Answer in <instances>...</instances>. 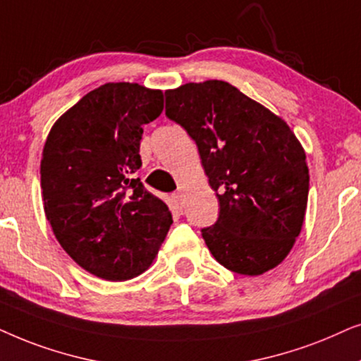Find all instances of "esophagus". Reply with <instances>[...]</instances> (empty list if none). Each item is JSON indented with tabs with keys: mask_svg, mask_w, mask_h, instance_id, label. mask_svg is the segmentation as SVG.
<instances>
[{
	"mask_svg": "<svg viewBox=\"0 0 361 361\" xmlns=\"http://www.w3.org/2000/svg\"><path fill=\"white\" fill-rule=\"evenodd\" d=\"M173 200H175V201H176V203H178V204H180V206H183V200H185V195H183V193H181V191H178V193H175V195H173Z\"/></svg>",
	"mask_w": 361,
	"mask_h": 361,
	"instance_id": "esophagus-1",
	"label": "esophagus"
}]
</instances>
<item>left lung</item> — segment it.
Instances as JSON below:
<instances>
[{"instance_id":"obj_1","label":"left lung","mask_w":361,"mask_h":361,"mask_svg":"<svg viewBox=\"0 0 361 361\" xmlns=\"http://www.w3.org/2000/svg\"><path fill=\"white\" fill-rule=\"evenodd\" d=\"M166 115L198 145L219 200L204 228L209 252L229 271L261 276L277 267L300 234L309 200L304 147L271 110L224 80L170 89Z\"/></svg>"}]
</instances>
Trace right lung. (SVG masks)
Wrapping results in <instances>:
<instances>
[{"label":"right lung","instance_id":"1","mask_svg":"<svg viewBox=\"0 0 361 361\" xmlns=\"http://www.w3.org/2000/svg\"><path fill=\"white\" fill-rule=\"evenodd\" d=\"M163 92L135 82L90 90L46 138L41 190L52 233L72 261L105 281H128L155 261L173 223L168 206L135 178L143 125Z\"/></svg>","mask_w":361,"mask_h":361}]
</instances>
